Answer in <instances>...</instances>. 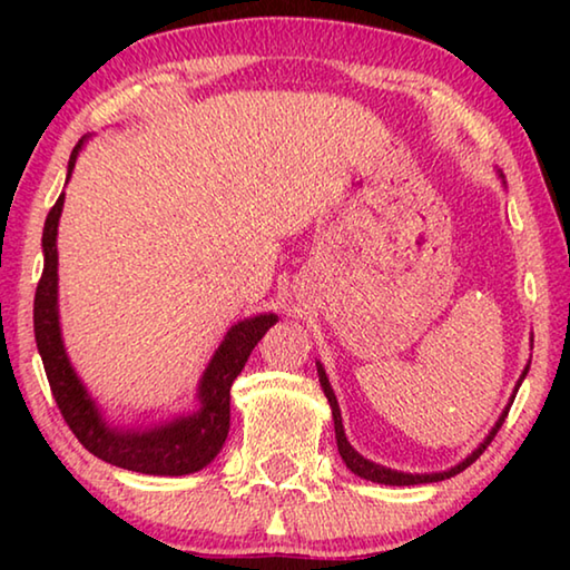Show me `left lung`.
Instances as JSON below:
<instances>
[{"label":"left lung","mask_w":570,"mask_h":570,"mask_svg":"<svg viewBox=\"0 0 570 570\" xmlns=\"http://www.w3.org/2000/svg\"><path fill=\"white\" fill-rule=\"evenodd\" d=\"M316 372H320L322 390H324V394H326V400H330L332 417H334V432H336V448H340L342 460L346 462V468H350V470L354 472V475H360V478H364V480H372V482H380V485H420V482H440V480H448V478H452V475H458V472H462L468 465H472V462H475V460L482 455V452H485V448H488L490 442H493V438L498 435V430L503 428V422H505V417H508V410H510V407H505V412L500 414V420L495 422V428L490 430V435L480 442V448L472 450V455H468L465 460L458 462L455 468H450V470H445V472H428V475H417V472H414V475H412V472H400V470L377 465V462L362 458L360 452H356V450L350 445V440H346V435H344L340 402H336V397H334V390H332L330 380H326L324 366L316 364ZM525 374H528V366H525V372L520 374V382L525 380ZM520 382H518V387H520ZM518 387H515V392H518ZM510 404H513V402H510Z\"/></svg>","instance_id":"left-lung-1"}]
</instances>
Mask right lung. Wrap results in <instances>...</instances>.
Wrapping results in <instances>:
<instances>
[{
	"mask_svg": "<svg viewBox=\"0 0 570 570\" xmlns=\"http://www.w3.org/2000/svg\"><path fill=\"white\" fill-rule=\"evenodd\" d=\"M82 138L77 142L70 163H67V180L72 176L75 160L80 156ZM65 206V193L50 208L42 230V278L35 294V340L40 350L47 382L52 397L60 407L65 422L70 424L75 438L110 465H118L142 475H188L204 470L214 460L228 438L230 428V384L244 370L248 354L262 342L268 326L278 322L276 314H258L254 320L234 324L224 342L208 362L198 384L200 410L150 430H120L110 428L102 420L98 404L77 377L70 360L65 354L60 334V312H57V224Z\"/></svg>",
	"mask_w": 570,
	"mask_h": 570,
	"instance_id": "add662e5",
	"label": "right lung"
}]
</instances>
